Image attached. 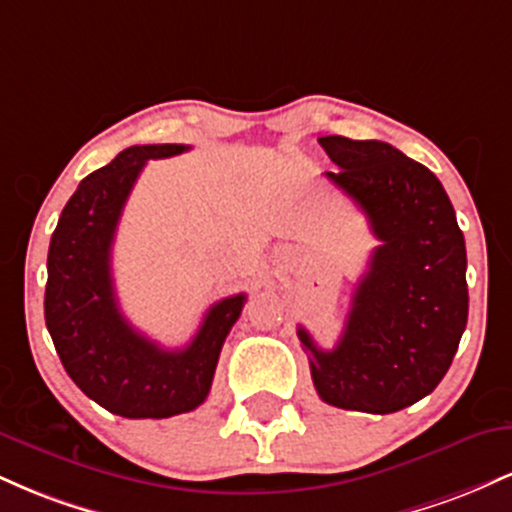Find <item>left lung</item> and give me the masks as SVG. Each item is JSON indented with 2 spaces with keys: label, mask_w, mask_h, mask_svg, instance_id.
I'll return each mask as SVG.
<instances>
[{
  "label": "left lung",
  "mask_w": 512,
  "mask_h": 512,
  "mask_svg": "<svg viewBox=\"0 0 512 512\" xmlns=\"http://www.w3.org/2000/svg\"><path fill=\"white\" fill-rule=\"evenodd\" d=\"M334 185L380 240L358 279L342 337L320 349L298 327L322 402L392 414L436 390L467 327V250L436 175L385 142L317 139Z\"/></svg>",
  "instance_id": "obj_1"
}]
</instances>
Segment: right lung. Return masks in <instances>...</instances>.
Here are the masks:
<instances>
[{"label": "right lung", "mask_w": 512, "mask_h": 512, "mask_svg": "<svg viewBox=\"0 0 512 512\" xmlns=\"http://www.w3.org/2000/svg\"><path fill=\"white\" fill-rule=\"evenodd\" d=\"M187 149L146 144L120 151L81 180L50 240L45 325L57 356L86 397L127 419H168L197 409L245 305V293L214 303L192 342L173 351L134 330L117 305L110 252L129 192L146 161Z\"/></svg>", "instance_id": "add662e5"}]
</instances>
